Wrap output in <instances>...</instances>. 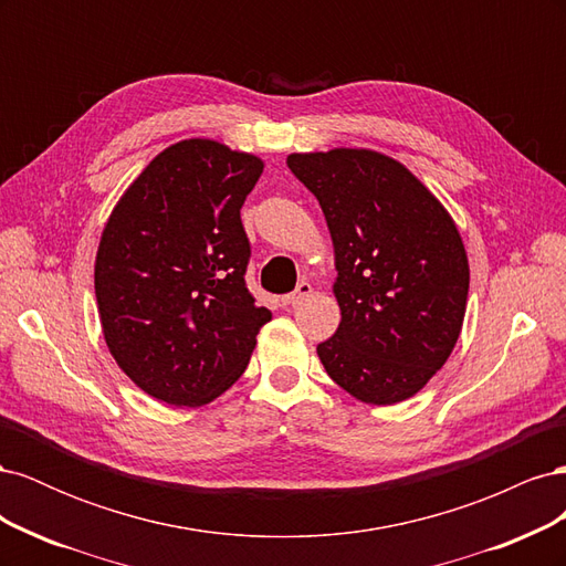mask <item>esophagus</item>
Here are the masks:
<instances>
[{"label": "esophagus", "mask_w": 566, "mask_h": 566, "mask_svg": "<svg viewBox=\"0 0 566 566\" xmlns=\"http://www.w3.org/2000/svg\"><path fill=\"white\" fill-rule=\"evenodd\" d=\"M312 290H314V287H312V283L302 281V283L293 290V293L283 297V304H300L304 297H310V295H312Z\"/></svg>", "instance_id": "34e87169"}]
</instances>
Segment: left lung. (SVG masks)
I'll use <instances>...</instances> for the list:
<instances>
[{"label":"left lung","mask_w":566,"mask_h":566,"mask_svg":"<svg viewBox=\"0 0 566 566\" xmlns=\"http://www.w3.org/2000/svg\"><path fill=\"white\" fill-rule=\"evenodd\" d=\"M328 224L342 321L316 347L354 399L391 406L447 364L468 310L470 264L449 210L406 165L370 148L290 153Z\"/></svg>","instance_id":"left-lung-1"}]
</instances>
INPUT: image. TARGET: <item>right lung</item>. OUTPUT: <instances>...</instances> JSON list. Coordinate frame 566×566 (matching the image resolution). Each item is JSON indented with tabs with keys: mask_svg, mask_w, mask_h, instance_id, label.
Segmentation results:
<instances>
[{
	"mask_svg": "<svg viewBox=\"0 0 566 566\" xmlns=\"http://www.w3.org/2000/svg\"><path fill=\"white\" fill-rule=\"evenodd\" d=\"M264 163L212 139L153 158L113 208L94 264L101 331L148 397L196 408L248 368L271 321L245 287L241 208Z\"/></svg>",
	"mask_w": 566,
	"mask_h": 566,
	"instance_id": "1",
	"label": "right lung"
}]
</instances>
